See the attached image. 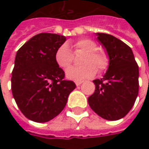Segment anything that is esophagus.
<instances>
[{
  "label": "esophagus",
  "instance_id": "esophagus-1",
  "mask_svg": "<svg viewBox=\"0 0 149 149\" xmlns=\"http://www.w3.org/2000/svg\"><path fill=\"white\" fill-rule=\"evenodd\" d=\"M82 83H83V81H76V82H75V84H76L77 86H79Z\"/></svg>",
  "mask_w": 149,
  "mask_h": 149
}]
</instances>
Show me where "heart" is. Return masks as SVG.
I'll list each match as a JSON object with an SVG mask.
<instances>
[{"label": "heart", "instance_id": "obj_1", "mask_svg": "<svg viewBox=\"0 0 149 149\" xmlns=\"http://www.w3.org/2000/svg\"><path fill=\"white\" fill-rule=\"evenodd\" d=\"M74 47L75 50L85 52L82 60V63L84 65L69 68L65 72L66 77L69 79L78 81L93 77L97 72L96 67L99 71H104L107 69L109 65V58L104 52L96 49L97 45L95 41L89 39H80L74 44ZM54 60L57 65L63 69H66L70 65L73 56L67 44L61 45L56 49Z\"/></svg>", "mask_w": 149, "mask_h": 149}]
</instances>
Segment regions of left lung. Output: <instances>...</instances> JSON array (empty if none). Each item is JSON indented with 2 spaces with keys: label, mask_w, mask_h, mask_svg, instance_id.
<instances>
[{
  "label": "left lung",
  "mask_w": 149,
  "mask_h": 149,
  "mask_svg": "<svg viewBox=\"0 0 149 149\" xmlns=\"http://www.w3.org/2000/svg\"><path fill=\"white\" fill-rule=\"evenodd\" d=\"M105 49L109 67L102 79H95V93L88 98L90 108L107 120H118L132 109L139 94V66L131 48L104 33H96Z\"/></svg>",
  "instance_id": "obj_1"
}]
</instances>
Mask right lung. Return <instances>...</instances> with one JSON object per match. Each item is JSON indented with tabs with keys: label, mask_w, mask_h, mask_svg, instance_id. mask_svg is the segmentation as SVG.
I'll list each match as a JSON object with an SVG mask.
<instances>
[{
	"label": "right lung",
	"mask_w": 149,
	"mask_h": 149,
	"mask_svg": "<svg viewBox=\"0 0 149 149\" xmlns=\"http://www.w3.org/2000/svg\"><path fill=\"white\" fill-rule=\"evenodd\" d=\"M65 40L64 36L40 33L16 53L12 95L21 113L34 122L45 123L56 117L76 87L73 81L64 79L65 72L54 60L56 49Z\"/></svg>",
	"instance_id": "1"
}]
</instances>
